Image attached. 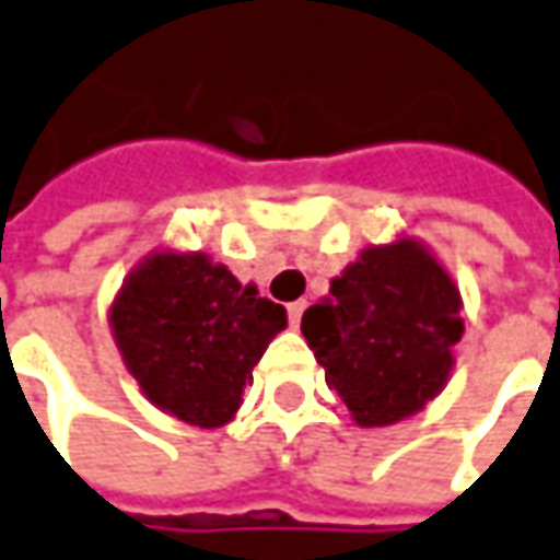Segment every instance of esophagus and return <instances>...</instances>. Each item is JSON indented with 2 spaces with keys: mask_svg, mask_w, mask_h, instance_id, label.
<instances>
[{
  "mask_svg": "<svg viewBox=\"0 0 560 560\" xmlns=\"http://www.w3.org/2000/svg\"><path fill=\"white\" fill-rule=\"evenodd\" d=\"M305 302H292V305H287V314H289V324L299 326L302 324V314H305Z\"/></svg>",
  "mask_w": 560,
  "mask_h": 560,
  "instance_id": "obj_1",
  "label": "esophagus"
}]
</instances>
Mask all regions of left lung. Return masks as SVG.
Here are the masks:
<instances>
[{
    "label": "left lung",
    "instance_id": "8db88e82",
    "mask_svg": "<svg viewBox=\"0 0 560 560\" xmlns=\"http://www.w3.org/2000/svg\"><path fill=\"white\" fill-rule=\"evenodd\" d=\"M302 317V336L363 429L394 425L444 388L463 339L459 289L416 240L363 249Z\"/></svg>",
    "mask_w": 560,
    "mask_h": 560
}]
</instances>
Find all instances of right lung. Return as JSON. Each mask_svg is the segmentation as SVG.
I'll use <instances>...</instances> for the list:
<instances>
[{
  "instance_id": "right-lung-1",
  "label": "right lung",
  "mask_w": 560,
  "mask_h": 560,
  "mask_svg": "<svg viewBox=\"0 0 560 560\" xmlns=\"http://www.w3.org/2000/svg\"><path fill=\"white\" fill-rule=\"evenodd\" d=\"M119 354L160 410L200 429L234 419L253 366L287 326L283 305L206 255L156 253L110 307Z\"/></svg>"
}]
</instances>
